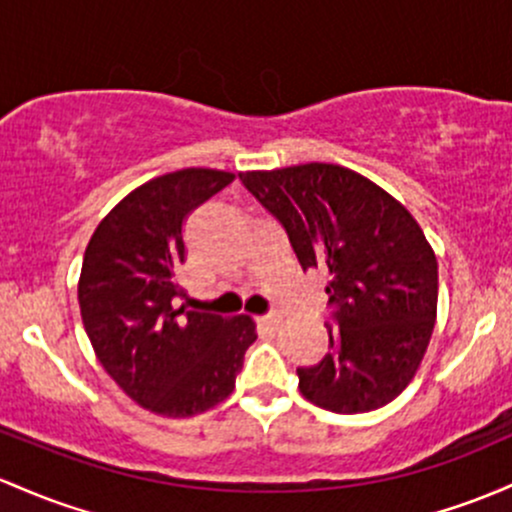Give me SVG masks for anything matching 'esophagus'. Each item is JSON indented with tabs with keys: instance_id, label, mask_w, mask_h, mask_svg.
I'll return each mask as SVG.
<instances>
[{
	"instance_id": "34e87169",
	"label": "esophagus",
	"mask_w": 512,
	"mask_h": 512,
	"mask_svg": "<svg viewBox=\"0 0 512 512\" xmlns=\"http://www.w3.org/2000/svg\"><path fill=\"white\" fill-rule=\"evenodd\" d=\"M260 323L269 330H277L279 325H282V316H279V313H267V316L260 318Z\"/></svg>"
}]
</instances>
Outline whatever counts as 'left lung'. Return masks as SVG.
Wrapping results in <instances>:
<instances>
[{"label": "left lung", "instance_id": "left-lung-1", "mask_svg": "<svg viewBox=\"0 0 512 512\" xmlns=\"http://www.w3.org/2000/svg\"><path fill=\"white\" fill-rule=\"evenodd\" d=\"M240 182L286 230L303 272L328 277L330 352L296 369L303 396L342 415L391 403L435 328L437 260L418 221L340 165L240 172Z\"/></svg>", "mask_w": 512, "mask_h": 512}]
</instances>
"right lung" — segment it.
<instances>
[{
	"instance_id": "obj_1",
	"label": "right lung",
	"mask_w": 512,
	"mask_h": 512,
	"mask_svg": "<svg viewBox=\"0 0 512 512\" xmlns=\"http://www.w3.org/2000/svg\"><path fill=\"white\" fill-rule=\"evenodd\" d=\"M235 174L177 170L150 179L116 206L89 240L77 286L82 323L101 367L157 415L189 418L226 401L255 323L184 311L177 269L184 221Z\"/></svg>"
}]
</instances>
